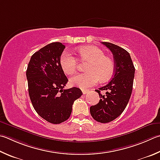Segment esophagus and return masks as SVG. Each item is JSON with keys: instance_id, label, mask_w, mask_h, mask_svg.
<instances>
[{"instance_id": "1", "label": "esophagus", "mask_w": 160, "mask_h": 160, "mask_svg": "<svg viewBox=\"0 0 160 160\" xmlns=\"http://www.w3.org/2000/svg\"><path fill=\"white\" fill-rule=\"evenodd\" d=\"M82 92L83 94H86L89 92V90L88 89H82Z\"/></svg>"}]
</instances>
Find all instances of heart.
<instances>
[{"mask_svg": "<svg viewBox=\"0 0 160 160\" xmlns=\"http://www.w3.org/2000/svg\"><path fill=\"white\" fill-rule=\"evenodd\" d=\"M82 60L89 61L87 67L88 72L78 73L72 76L70 82L72 85L86 89L94 86L99 79L102 82L108 80L114 71V62L104 52L96 46H82L78 50ZM60 64L65 73L71 75L76 71L78 61L71 52H63L60 58Z\"/></svg>", "mask_w": 160, "mask_h": 160, "instance_id": "obj_1", "label": "heart"}]
</instances>
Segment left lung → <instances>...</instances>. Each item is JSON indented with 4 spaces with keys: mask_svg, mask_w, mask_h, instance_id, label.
I'll use <instances>...</instances> for the list:
<instances>
[{
    "mask_svg": "<svg viewBox=\"0 0 160 160\" xmlns=\"http://www.w3.org/2000/svg\"><path fill=\"white\" fill-rule=\"evenodd\" d=\"M112 52L115 68L112 80L108 84L96 92L100 101L97 105L90 107V113L96 121L108 123L119 117L125 109L132 94L135 68L130 54L124 49L110 42H102ZM106 90V95L100 91Z\"/></svg>",
    "mask_w": 160,
    "mask_h": 160,
    "instance_id": "1",
    "label": "left lung"
}]
</instances>
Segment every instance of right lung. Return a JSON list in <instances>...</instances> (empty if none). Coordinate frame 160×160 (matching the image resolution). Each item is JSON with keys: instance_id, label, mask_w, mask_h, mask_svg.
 Returning <instances> with one entry per match:
<instances>
[{"instance_id": "1", "label": "right lung", "mask_w": 160, "mask_h": 160, "mask_svg": "<svg viewBox=\"0 0 160 160\" xmlns=\"http://www.w3.org/2000/svg\"><path fill=\"white\" fill-rule=\"evenodd\" d=\"M65 45L55 42L32 55L27 70L28 94L34 109L46 121L59 124L67 120L80 89H64L68 81L60 64Z\"/></svg>"}]
</instances>
